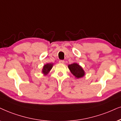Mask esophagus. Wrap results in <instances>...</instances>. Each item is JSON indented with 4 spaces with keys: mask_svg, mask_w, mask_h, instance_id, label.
I'll list each match as a JSON object with an SVG mask.
<instances>
[{
    "mask_svg": "<svg viewBox=\"0 0 121 121\" xmlns=\"http://www.w3.org/2000/svg\"><path fill=\"white\" fill-rule=\"evenodd\" d=\"M64 62H65V61H64V60H59V63L60 64H64Z\"/></svg>",
    "mask_w": 121,
    "mask_h": 121,
    "instance_id": "34e87169",
    "label": "esophagus"
}]
</instances>
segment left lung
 <instances>
[{
    "mask_svg": "<svg viewBox=\"0 0 121 121\" xmlns=\"http://www.w3.org/2000/svg\"><path fill=\"white\" fill-rule=\"evenodd\" d=\"M68 68L73 74L77 78H80L84 75V71L80 65L76 63H74L69 65Z\"/></svg>",
    "mask_w": 121,
    "mask_h": 121,
    "instance_id": "obj_1",
    "label": "left lung"
}]
</instances>
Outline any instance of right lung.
Wrapping results in <instances>:
<instances>
[{
    "label": "right lung",
    "mask_w": 121,
    "mask_h": 121,
    "mask_svg": "<svg viewBox=\"0 0 121 121\" xmlns=\"http://www.w3.org/2000/svg\"><path fill=\"white\" fill-rule=\"evenodd\" d=\"M52 64H47L45 65H44L43 68L42 70V73L45 75H46L48 73L51 69L52 68Z\"/></svg>",
    "instance_id": "right-lung-1"
}]
</instances>
